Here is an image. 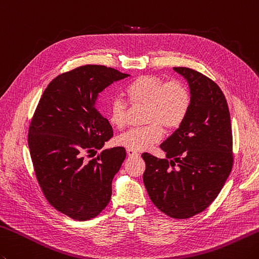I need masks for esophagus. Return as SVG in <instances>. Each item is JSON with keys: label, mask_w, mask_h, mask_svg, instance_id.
Instances as JSON below:
<instances>
[{"label": "esophagus", "mask_w": 259, "mask_h": 259, "mask_svg": "<svg viewBox=\"0 0 259 259\" xmlns=\"http://www.w3.org/2000/svg\"><path fill=\"white\" fill-rule=\"evenodd\" d=\"M126 154H128V156H137V155H138V153H137V151L134 150V149H126Z\"/></svg>", "instance_id": "1"}]
</instances>
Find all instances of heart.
Segmentation results:
<instances>
[{
	"mask_svg": "<svg viewBox=\"0 0 259 259\" xmlns=\"http://www.w3.org/2000/svg\"><path fill=\"white\" fill-rule=\"evenodd\" d=\"M125 94L134 105H146V122L141 128H134L121 135L116 143L128 149L145 150L163 136V126L174 130L184 122L191 108L189 89L179 80L165 82L154 75H141L125 88ZM110 123L122 129L126 123V105L120 100L111 102Z\"/></svg>",
	"mask_w": 259,
	"mask_h": 259,
	"instance_id": "b5f03b06",
	"label": "heart"
}]
</instances>
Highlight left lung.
Here are the masks:
<instances>
[{
  "label": "left lung",
  "instance_id": "1",
  "mask_svg": "<svg viewBox=\"0 0 259 259\" xmlns=\"http://www.w3.org/2000/svg\"><path fill=\"white\" fill-rule=\"evenodd\" d=\"M173 69L189 83L191 108L184 122L160 145L166 158L141 155L146 163L143 179L161 212L187 219L204 211L224 187L234 163L232 131L219 86L194 69Z\"/></svg>",
  "mask_w": 259,
  "mask_h": 259
}]
</instances>
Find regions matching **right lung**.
<instances>
[{"mask_svg": "<svg viewBox=\"0 0 259 259\" xmlns=\"http://www.w3.org/2000/svg\"><path fill=\"white\" fill-rule=\"evenodd\" d=\"M128 76L101 65L59 75L45 90L30 123L28 145L39 185L49 203L74 220L95 218L111 200L125 149H105L91 160L85 155L113 137L96 106L99 94Z\"/></svg>", "mask_w": 259, "mask_h": 259, "instance_id": "add662e5", "label": "right lung"}]
</instances>
